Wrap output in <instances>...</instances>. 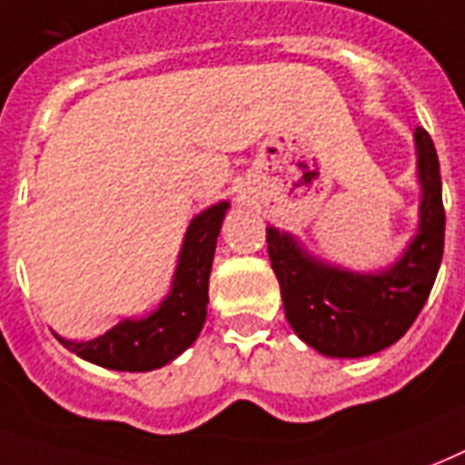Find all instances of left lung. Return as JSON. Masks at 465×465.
I'll use <instances>...</instances> for the list:
<instances>
[{
	"instance_id": "1",
	"label": "left lung",
	"mask_w": 465,
	"mask_h": 465,
	"mask_svg": "<svg viewBox=\"0 0 465 465\" xmlns=\"http://www.w3.org/2000/svg\"><path fill=\"white\" fill-rule=\"evenodd\" d=\"M421 185L420 229L398 263L351 272L304 253L290 233L268 226V256L290 327L307 346L334 359H361L395 343L421 312L444 256V202L437 148L414 131Z\"/></svg>"
}]
</instances>
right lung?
I'll return each mask as SVG.
<instances>
[{
	"label": "right lung",
	"instance_id": "right-lung-1",
	"mask_svg": "<svg viewBox=\"0 0 465 465\" xmlns=\"http://www.w3.org/2000/svg\"><path fill=\"white\" fill-rule=\"evenodd\" d=\"M229 202L204 209L190 222L168 297L148 317L124 319L90 341H58L80 359L112 371H153L177 359L200 336L209 302V272Z\"/></svg>",
	"mask_w": 465,
	"mask_h": 465
}]
</instances>
